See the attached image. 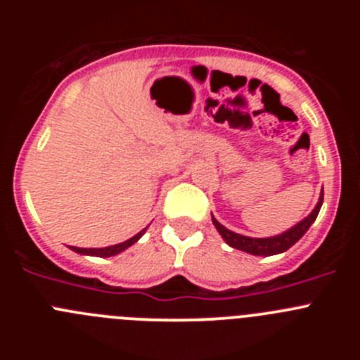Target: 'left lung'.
<instances>
[{
  "label": "left lung",
  "mask_w": 360,
  "mask_h": 360,
  "mask_svg": "<svg viewBox=\"0 0 360 360\" xmlns=\"http://www.w3.org/2000/svg\"><path fill=\"white\" fill-rule=\"evenodd\" d=\"M321 205H323V191H321L319 202H317L316 209H314L307 218L301 219L297 225H294V227L288 229V231L281 232V234L272 238L241 236V234H236V232L225 229L214 216H212V224H214L216 231L219 232V236L224 238L225 243L231 245L232 249L243 250V252L254 254V256H274V254H281L285 252V250H288L295 241H299L303 238L304 232H307L308 229H310V225L316 221L317 214H319L321 211Z\"/></svg>",
  "instance_id": "left-lung-1"
}]
</instances>
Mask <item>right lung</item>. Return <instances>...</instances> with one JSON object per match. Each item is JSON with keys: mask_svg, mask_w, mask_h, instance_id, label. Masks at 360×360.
<instances>
[{"mask_svg": "<svg viewBox=\"0 0 360 360\" xmlns=\"http://www.w3.org/2000/svg\"><path fill=\"white\" fill-rule=\"evenodd\" d=\"M146 232V229H142L139 234H135L133 238H129V240L122 241V243H117V245H111V247H104V249H81V247H70V249L73 250V252L77 254H84V256H97V257H110V256H115V254L122 252V250H126L128 247H131L133 243H136V241L141 240V236Z\"/></svg>", "mask_w": 360, "mask_h": 360, "instance_id": "1", "label": "right lung"}]
</instances>
